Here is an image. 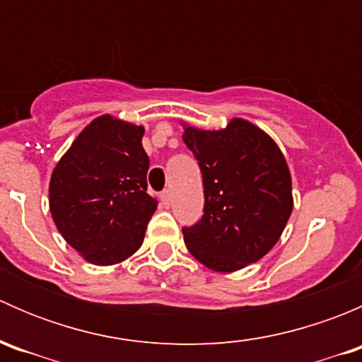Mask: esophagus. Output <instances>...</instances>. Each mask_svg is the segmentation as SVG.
<instances>
[{
	"instance_id": "esophagus-1",
	"label": "esophagus",
	"mask_w": 362,
	"mask_h": 362,
	"mask_svg": "<svg viewBox=\"0 0 362 362\" xmlns=\"http://www.w3.org/2000/svg\"><path fill=\"white\" fill-rule=\"evenodd\" d=\"M160 203H163L164 208H170V204H171V192L170 191L160 192Z\"/></svg>"
}]
</instances>
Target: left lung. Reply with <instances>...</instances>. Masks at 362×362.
Segmentation results:
<instances>
[{"label":"left lung","mask_w":362,"mask_h":362,"mask_svg":"<svg viewBox=\"0 0 362 362\" xmlns=\"http://www.w3.org/2000/svg\"><path fill=\"white\" fill-rule=\"evenodd\" d=\"M184 141L203 175L202 221L182 228L189 252L214 272H236L279 242L293 211L291 173L275 141L249 120L226 129L187 126Z\"/></svg>","instance_id":"left-lung-1"}]
</instances>
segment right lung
I'll return each instance as SVG.
<instances>
[{
	"mask_svg": "<svg viewBox=\"0 0 362 362\" xmlns=\"http://www.w3.org/2000/svg\"><path fill=\"white\" fill-rule=\"evenodd\" d=\"M141 126L101 115L76 136L50 177V214L83 259L117 264L141 247L158 202L147 194Z\"/></svg>",
	"mask_w": 362,
	"mask_h": 362,
	"instance_id": "add662e5",
	"label": "right lung"
}]
</instances>
